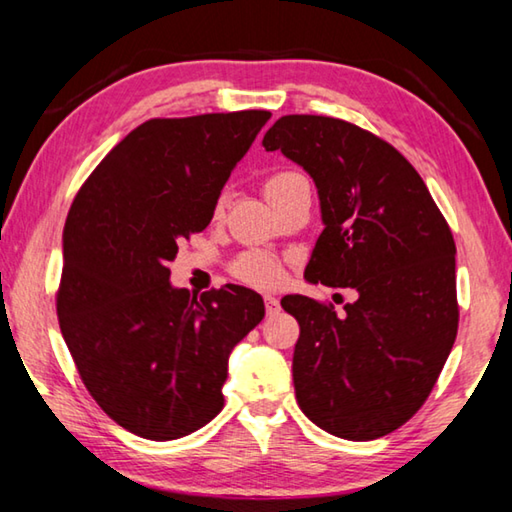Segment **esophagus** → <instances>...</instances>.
Returning a JSON list of instances; mask_svg holds the SVG:
<instances>
[{"mask_svg":"<svg viewBox=\"0 0 512 512\" xmlns=\"http://www.w3.org/2000/svg\"><path fill=\"white\" fill-rule=\"evenodd\" d=\"M264 307H266V314L273 316L280 311V300L273 298V296H264Z\"/></svg>","mask_w":512,"mask_h":512,"instance_id":"esophagus-1","label":"esophagus"}]
</instances>
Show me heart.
Segmentation results:
<instances>
[{
  "mask_svg": "<svg viewBox=\"0 0 512 512\" xmlns=\"http://www.w3.org/2000/svg\"><path fill=\"white\" fill-rule=\"evenodd\" d=\"M300 178L302 176L296 171L273 173V176L264 183V192H266V196H273L275 192H280V189H284L291 183H296V180H300ZM232 273H235L237 280L250 284V287L271 289L282 282L284 268H282L280 259L271 253H266V250H248V253L239 255L237 262L232 264Z\"/></svg>",
  "mask_w": 512,
  "mask_h": 512,
  "instance_id": "1",
  "label": "heart"
}]
</instances>
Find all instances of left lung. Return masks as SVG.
I'll list each match as a JSON object with an SVG mask.
<instances>
[{"label": "left lung", "mask_w": 512, "mask_h": 512, "mask_svg": "<svg viewBox=\"0 0 512 512\" xmlns=\"http://www.w3.org/2000/svg\"><path fill=\"white\" fill-rule=\"evenodd\" d=\"M262 144L318 189L325 230L305 280L357 293L341 314L307 296L282 298L300 325L296 400L332 436H386L427 400L456 341L452 230L411 162L348 121L287 115Z\"/></svg>", "instance_id": "8db88e82"}]
</instances>
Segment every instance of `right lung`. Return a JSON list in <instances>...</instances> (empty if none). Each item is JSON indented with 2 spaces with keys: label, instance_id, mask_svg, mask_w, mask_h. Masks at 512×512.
<instances>
[{
  "label": "right lung",
  "instance_id": "obj_1",
  "mask_svg": "<svg viewBox=\"0 0 512 512\" xmlns=\"http://www.w3.org/2000/svg\"><path fill=\"white\" fill-rule=\"evenodd\" d=\"M268 110L149 119L69 207L56 311L85 388L119 427L176 440L223 409L235 345L264 318L239 284L192 296L169 282L178 244L212 221Z\"/></svg>",
  "mask_w": 512,
  "mask_h": 512
}]
</instances>
